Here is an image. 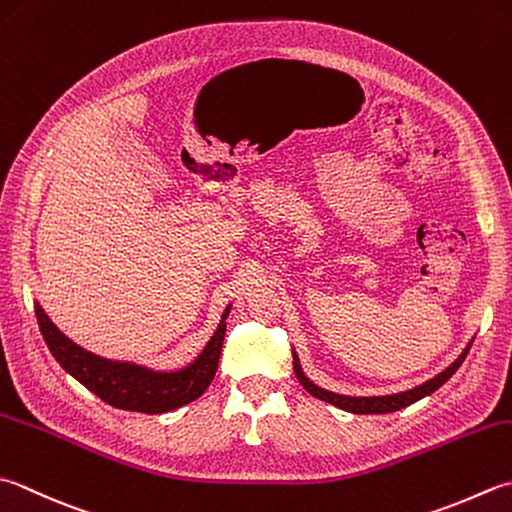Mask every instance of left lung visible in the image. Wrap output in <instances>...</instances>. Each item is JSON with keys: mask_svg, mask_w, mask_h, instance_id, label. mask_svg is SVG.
Segmentation results:
<instances>
[{"mask_svg": "<svg viewBox=\"0 0 512 512\" xmlns=\"http://www.w3.org/2000/svg\"><path fill=\"white\" fill-rule=\"evenodd\" d=\"M470 346H473V339H470L468 346L462 350V355H459L453 364H450L442 373L435 375L433 379H428V382L419 384L410 390H404V393H395V395H379V397H350V395H339L333 393V390H326L322 386H317L310 382V379L304 375L302 364H299V357L293 350V368H295V375L299 379V384H302L310 395L317 397V399H324V402L333 404L342 410H348V413H355V415H382V413H395V410H402L410 404L419 402V399H424L426 395L435 393L439 386H444L450 377L457 373V368L462 366V362L468 355Z\"/></svg>", "mask_w": 512, "mask_h": 512, "instance_id": "left-lung-1", "label": "left lung"}]
</instances>
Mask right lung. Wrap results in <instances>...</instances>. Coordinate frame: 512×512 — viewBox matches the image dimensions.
Returning a JSON list of instances; mask_svg holds the SVG:
<instances>
[{"label":"right lung","instance_id":"add662e5","mask_svg":"<svg viewBox=\"0 0 512 512\" xmlns=\"http://www.w3.org/2000/svg\"><path fill=\"white\" fill-rule=\"evenodd\" d=\"M228 313L230 304L226 306L222 322H219L213 337L208 339L202 353L188 366L179 370H153L139 364L99 357L77 346L73 339H68L62 330L50 322L44 308L35 302L39 330H42L44 342L59 366L68 375H73L79 384L86 386L90 393L104 399L106 404L146 415L168 413V410L195 402L197 397L204 395V390L217 373Z\"/></svg>","mask_w":512,"mask_h":512}]
</instances>
